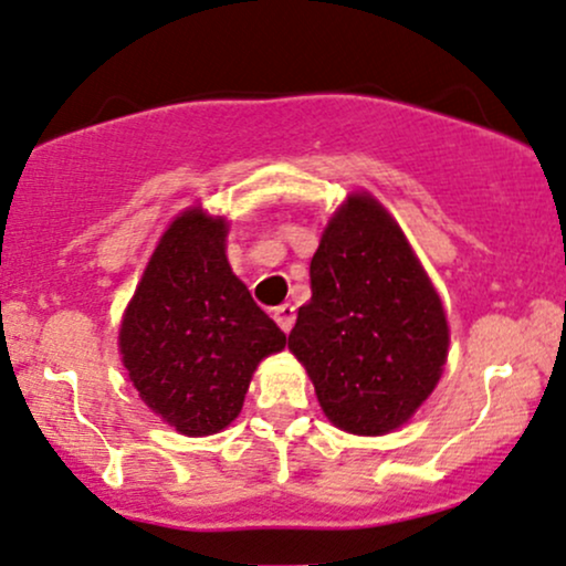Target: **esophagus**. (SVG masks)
<instances>
[{
    "mask_svg": "<svg viewBox=\"0 0 566 566\" xmlns=\"http://www.w3.org/2000/svg\"><path fill=\"white\" fill-rule=\"evenodd\" d=\"M274 322L279 324V329H282V332H290L292 324H295V305H290V303L276 305Z\"/></svg>",
    "mask_w": 566,
    "mask_h": 566,
    "instance_id": "esophagus-1",
    "label": "esophagus"
}]
</instances>
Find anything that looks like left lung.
Returning a JSON list of instances; mask_svg holds the SVG:
<instances>
[{
    "mask_svg": "<svg viewBox=\"0 0 566 566\" xmlns=\"http://www.w3.org/2000/svg\"><path fill=\"white\" fill-rule=\"evenodd\" d=\"M290 350L326 419L353 434L398 430L438 385L446 311L406 234L371 195H350L326 223Z\"/></svg>",
    "mask_w": 566,
    "mask_h": 566,
    "instance_id": "obj_1",
    "label": "left lung"
}]
</instances>
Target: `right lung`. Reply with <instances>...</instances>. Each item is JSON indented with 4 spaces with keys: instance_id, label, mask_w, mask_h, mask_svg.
I'll list each match as a JSON object with an SVG mask.
<instances>
[{
    "instance_id": "obj_1",
    "label": "right lung",
    "mask_w": 566,
    "mask_h": 566,
    "mask_svg": "<svg viewBox=\"0 0 566 566\" xmlns=\"http://www.w3.org/2000/svg\"><path fill=\"white\" fill-rule=\"evenodd\" d=\"M227 234L221 216L184 210L160 237L120 324V356L139 398L189 438L240 417L258 364L287 345L231 271Z\"/></svg>"
}]
</instances>
